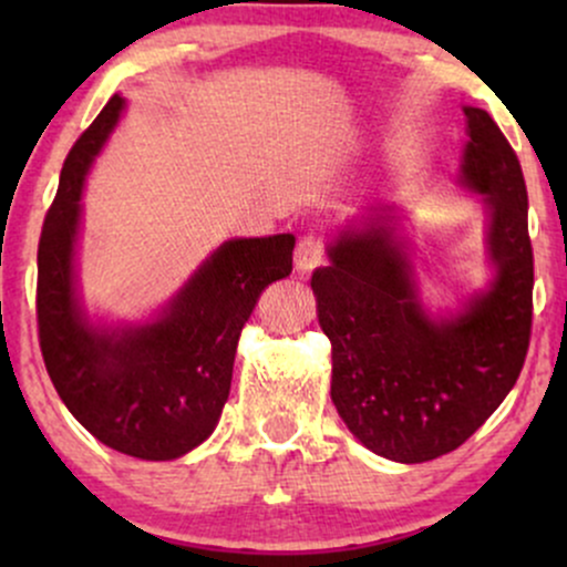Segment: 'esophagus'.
<instances>
[{"mask_svg":"<svg viewBox=\"0 0 567 567\" xmlns=\"http://www.w3.org/2000/svg\"><path fill=\"white\" fill-rule=\"evenodd\" d=\"M322 258H324V243L320 237H311V234H306V237L298 239V247H296V271L298 275H311V271L322 264Z\"/></svg>","mask_w":567,"mask_h":567,"instance_id":"1","label":"esophagus"}]
</instances>
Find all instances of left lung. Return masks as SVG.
Listing matches in <instances>:
<instances>
[{
	"label": "left lung",
	"instance_id": "1",
	"mask_svg": "<svg viewBox=\"0 0 567 567\" xmlns=\"http://www.w3.org/2000/svg\"><path fill=\"white\" fill-rule=\"evenodd\" d=\"M470 143L461 184L483 194L491 288L432 320L405 243L386 213L347 229L311 275L320 328L333 343L330 396L368 451L421 464L455 451L517 383L533 324L528 192L517 154L483 109L464 106Z\"/></svg>",
	"mask_w": 567,
	"mask_h": 567
}]
</instances>
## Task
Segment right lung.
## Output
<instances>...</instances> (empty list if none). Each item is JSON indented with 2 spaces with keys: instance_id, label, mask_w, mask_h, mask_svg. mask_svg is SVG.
<instances>
[{
  "instance_id": "right-lung-1",
  "label": "right lung",
  "mask_w": 567,
  "mask_h": 567,
  "mask_svg": "<svg viewBox=\"0 0 567 567\" xmlns=\"http://www.w3.org/2000/svg\"><path fill=\"white\" fill-rule=\"evenodd\" d=\"M125 101L114 95L80 135L39 237L37 324L44 368L63 405L114 451L178 458L205 442L229 400L234 354L264 288L292 271V234L229 239L146 324L95 328L74 285L82 186Z\"/></svg>"
}]
</instances>
